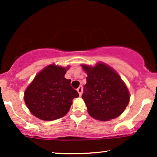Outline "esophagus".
I'll return each mask as SVG.
<instances>
[{
  "label": "esophagus",
  "instance_id": "34e87169",
  "mask_svg": "<svg viewBox=\"0 0 157 157\" xmlns=\"http://www.w3.org/2000/svg\"><path fill=\"white\" fill-rule=\"evenodd\" d=\"M77 92L79 93V95L81 96V95H82V86H80V87H79L78 89H77Z\"/></svg>",
  "mask_w": 157,
  "mask_h": 157
}]
</instances>
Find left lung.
Here are the masks:
<instances>
[{
  "label": "left lung",
  "mask_w": 157,
  "mask_h": 157,
  "mask_svg": "<svg viewBox=\"0 0 157 157\" xmlns=\"http://www.w3.org/2000/svg\"><path fill=\"white\" fill-rule=\"evenodd\" d=\"M81 66L88 75L82 98L91 117L100 121H109L120 116L130 100L127 86L120 75L102 63L94 67Z\"/></svg>",
  "instance_id": "left-lung-1"
}]
</instances>
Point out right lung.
I'll return each instance as SVG.
<instances>
[{
  "label": "right lung",
  "instance_id": "add662e5",
  "mask_svg": "<svg viewBox=\"0 0 157 157\" xmlns=\"http://www.w3.org/2000/svg\"><path fill=\"white\" fill-rule=\"evenodd\" d=\"M68 68L52 64L36 75L24 93V101L36 117L52 121L68 112L79 94L64 77Z\"/></svg>",
  "mask_w": 157,
  "mask_h": 157
}]
</instances>
